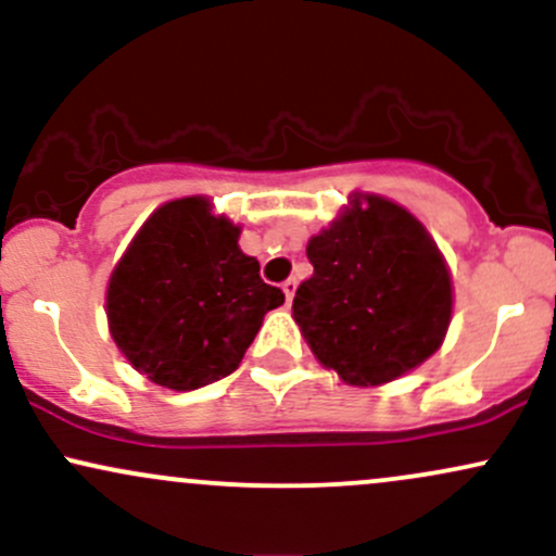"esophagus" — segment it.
<instances>
[{"mask_svg":"<svg viewBox=\"0 0 556 556\" xmlns=\"http://www.w3.org/2000/svg\"><path fill=\"white\" fill-rule=\"evenodd\" d=\"M282 290H285V298H287V303H290V300L295 298V290H298V279H295V277H290V279H287V282H282Z\"/></svg>","mask_w":556,"mask_h":556,"instance_id":"1","label":"esophagus"}]
</instances>
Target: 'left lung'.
Returning a JSON list of instances; mask_svg holds the SVG:
<instances>
[{
    "label": "left lung",
    "instance_id": "1",
    "mask_svg": "<svg viewBox=\"0 0 556 556\" xmlns=\"http://www.w3.org/2000/svg\"><path fill=\"white\" fill-rule=\"evenodd\" d=\"M305 253L314 277L298 287L292 316L316 358L348 384H384L437 353L450 327L452 282L416 216L361 195Z\"/></svg>",
    "mask_w": 556,
    "mask_h": 556
}]
</instances>
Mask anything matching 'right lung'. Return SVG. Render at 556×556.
<instances>
[{"mask_svg": "<svg viewBox=\"0 0 556 556\" xmlns=\"http://www.w3.org/2000/svg\"><path fill=\"white\" fill-rule=\"evenodd\" d=\"M238 238L232 222L212 216L206 198H180L146 219L112 271V340L154 384L188 392L225 379L264 316L285 303Z\"/></svg>", "mask_w": 556, "mask_h": 556, "instance_id": "add662e5", "label": "right lung"}]
</instances>
